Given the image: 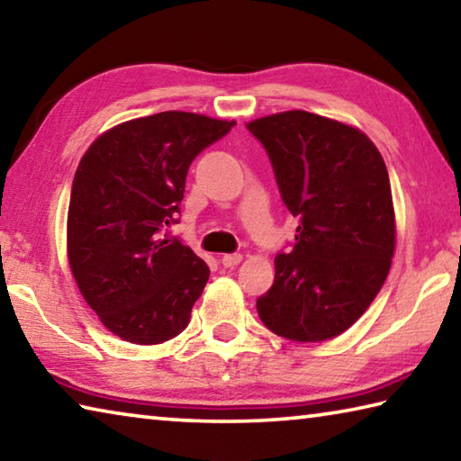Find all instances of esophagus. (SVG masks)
I'll return each mask as SVG.
<instances>
[{
    "mask_svg": "<svg viewBox=\"0 0 461 461\" xmlns=\"http://www.w3.org/2000/svg\"><path fill=\"white\" fill-rule=\"evenodd\" d=\"M241 262V254H225L221 258V264L225 268H233L238 267V264Z\"/></svg>",
    "mask_w": 461,
    "mask_h": 461,
    "instance_id": "esophagus-1",
    "label": "esophagus"
}]
</instances>
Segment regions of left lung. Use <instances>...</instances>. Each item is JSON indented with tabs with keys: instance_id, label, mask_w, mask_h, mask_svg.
I'll return each instance as SVG.
<instances>
[{
	"instance_id": "obj_1",
	"label": "left lung",
	"mask_w": 461,
	"mask_h": 461,
	"mask_svg": "<svg viewBox=\"0 0 461 461\" xmlns=\"http://www.w3.org/2000/svg\"><path fill=\"white\" fill-rule=\"evenodd\" d=\"M246 128L267 150L280 197L299 220L256 309L280 338L331 339L364 315L388 276L394 207L384 160L360 130L301 109Z\"/></svg>"
}]
</instances>
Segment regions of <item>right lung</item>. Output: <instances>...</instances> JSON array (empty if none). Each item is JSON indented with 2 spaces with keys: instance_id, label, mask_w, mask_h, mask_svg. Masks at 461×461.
Instances as JSON below:
<instances>
[{
  "instance_id": "1",
  "label": "right lung",
  "mask_w": 461,
  "mask_h": 461,
  "mask_svg": "<svg viewBox=\"0 0 461 461\" xmlns=\"http://www.w3.org/2000/svg\"><path fill=\"white\" fill-rule=\"evenodd\" d=\"M236 122L160 112L101 134L79 162L67 217L68 264L87 305L118 338H176L209 267L167 228L181 213L191 162Z\"/></svg>"
}]
</instances>
